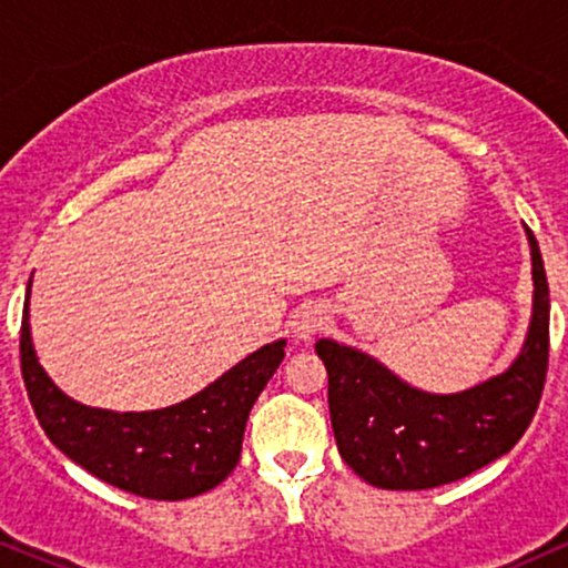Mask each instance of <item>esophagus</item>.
Returning <instances> with one entry per match:
<instances>
[{"label": "esophagus", "instance_id": "1", "mask_svg": "<svg viewBox=\"0 0 568 568\" xmlns=\"http://www.w3.org/2000/svg\"><path fill=\"white\" fill-rule=\"evenodd\" d=\"M325 325H328V312L323 310V304L306 302L296 306V312L291 315V331L298 342H306V338L321 334Z\"/></svg>", "mask_w": 568, "mask_h": 568}]
</instances>
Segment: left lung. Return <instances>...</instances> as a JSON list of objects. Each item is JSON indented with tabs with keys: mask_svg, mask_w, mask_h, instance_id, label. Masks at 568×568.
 Wrapping results in <instances>:
<instances>
[{
	"mask_svg": "<svg viewBox=\"0 0 568 568\" xmlns=\"http://www.w3.org/2000/svg\"><path fill=\"white\" fill-rule=\"evenodd\" d=\"M534 312L524 347L505 374L465 393L433 395L334 338L315 344L328 371V408L342 459L376 488L422 491L465 478L507 454L537 414L550 357V291L537 237Z\"/></svg>",
	"mask_w": 568,
	"mask_h": 568,
	"instance_id": "1",
	"label": "left lung"
}]
</instances>
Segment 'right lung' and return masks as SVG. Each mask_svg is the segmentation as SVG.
I'll list each match as a JSON object with an SVG mask.
<instances>
[{"label": "right lung", "instance_id": "right-lung-1", "mask_svg": "<svg viewBox=\"0 0 568 568\" xmlns=\"http://www.w3.org/2000/svg\"><path fill=\"white\" fill-rule=\"evenodd\" d=\"M283 357L285 338L264 344L202 393L168 408H90L63 395L39 366L26 293L21 374L39 425L71 462L135 497L175 501L216 488L237 467L247 414Z\"/></svg>", "mask_w": 568, "mask_h": 568}]
</instances>
